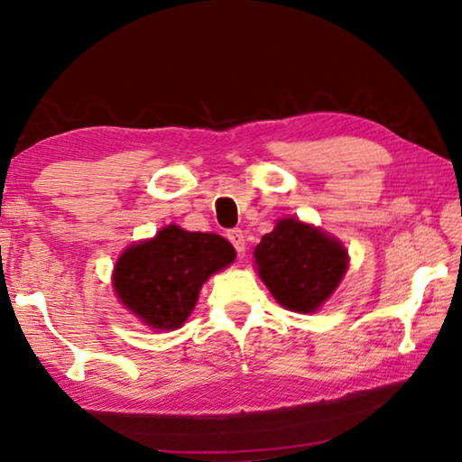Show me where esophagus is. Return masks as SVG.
<instances>
[{"mask_svg":"<svg viewBox=\"0 0 462 462\" xmlns=\"http://www.w3.org/2000/svg\"><path fill=\"white\" fill-rule=\"evenodd\" d=\"M228 240L232 242V246L236 248V253L242 254L246 250V240H245V234H242V230H230L228 232Z\"/></svg>","mask_w":462,"mask_h":462,"instance_id":"esophagus-1","label":"esophagus"}]
</instances>
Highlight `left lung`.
I'll return each instance as SVG.
<instances>
[{
    "label": "left lung",
    "instance_id": "8db88e82",
    "mask_svg": "<svg viewBox=\"0 0 462 462\" xmlns=\"http://www.w3.org/2000/svg\"><path fill=\"white\" fill-rule=\"evenodd\" d=\"M256 271L281 306L316 311L340 285L348 253L340 240L295 217L279 220L254 248Z\"/></svg>",
    "mask_w": 462,
    "mask_h": 462
}]
</instances>
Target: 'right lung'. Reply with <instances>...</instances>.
I'll return each mask as SVG.
<instances>
[{
  "mask_svg": "<svg viewBox=\"0 0 462 462\" xmlns=\"http://www.w3.org/2000/svg\"><path fill=\"white\" fill-rule=\"evenodd\" d=\"M234 259L236 250L226 238L171 224L154 238L124 250L112 283L118 300L140 322L175 330L189 318L201 285Z\"/></svg>",
  "mask_w": 462,
  "mask_h": 462,
  "instance_id": "right-lung-1",
  "label": "right lung"
}]
</instances>
